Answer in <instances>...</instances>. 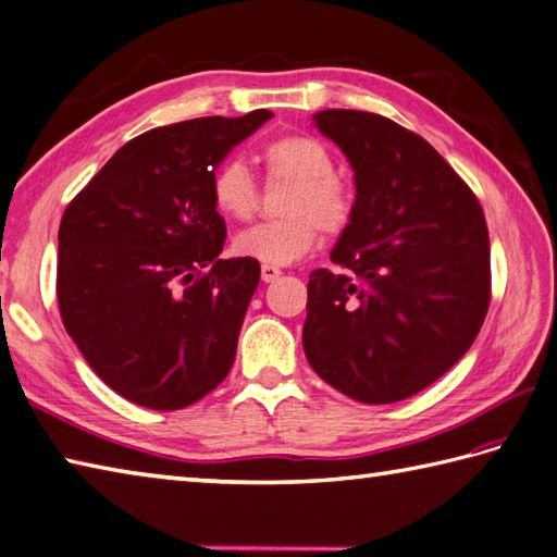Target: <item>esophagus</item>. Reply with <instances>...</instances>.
<instances>
[{"label": "esophagus", "instance_id": "34e87169", "mask_svg": "<svg viewBox=\"0 0 557 557\" xmlns=\"http://www.w3.org/2000/svg\"><path fill=\"white\" fill-rule=\"evenodd\" d=\"M280 275H282V270L275 268V265H263V268H260V277H263L265 285H270V282H275Z\"/></svg>", "mask_w": 557, "mask_h": 557}]
</instances>
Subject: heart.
<instances>
[{
    "label": "heart",
    "instance_id": "b5f03b06",
    "mask_svg": "<svg viewBox=\"0 0 557 557\" xmlns=\"http://www.w3.org/2000/svg\"><path fill=\"white\" fill-rule=\"evenodd\" d=\"M270 182L292 188L282 200L277 222L258 224L234 239V251L265 265L297 263L325 234L345 232L354 215L351 188L335 176V158L325 144L306 136H280L260 150ZM212 206L222 218L248 222L258 210L260 188L242 160L222 162L210 180Z\"/></svg>",
    "mask_w": 557,
    "mask_h": 557
}]
</instances>
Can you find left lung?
<instances>
[{
	"instance_id": "left-lung-1",
	"label": "left lung",
	"mask_w": 557,
	"mask_h": 557,
	"mask_svg": "<svg viewBox=\"0 0 557 557\" xmlns=\"http://www.w3.org/2000/svg\"><path fill=\"white\" fill-rule=\"evenodd\" d=\"M318 132L354 170L351 222L313 270L304 351L327 385L389 405L474 345L491 301V244L471 188L419 134L381 114L323 110Z\"/></svg>"
}]
</instances>
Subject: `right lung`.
<instances>
[{
  "label": "right lung",
  "instance_id": "1",
  "mask_svg": "<svg viewBox=\"0 0 557 557\" xmlns=\"http://www.w3.org/2000/svg\"><path fill=\"white\" fill-rule=\"evenodd\" d=\"M272 116H203L128 140L59 224L57 299L69 337L116 395L172 411L227 377L260 280L253 258H220L210 180Z\"/></svg>",
  "mask_w": 557,
  "mask_h": 557
}]
</instances>
